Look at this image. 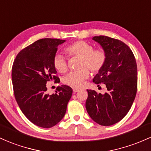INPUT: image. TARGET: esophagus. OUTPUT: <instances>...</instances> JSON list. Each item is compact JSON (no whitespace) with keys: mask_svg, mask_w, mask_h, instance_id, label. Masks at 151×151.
Masks as SVG:
<instances>
[{"mask_svg":"<svg viewBox=\"0 0 151 151\" xmlns=\"http://www.w3.org/2000/svg\"><path fill=\"white\" fill-rule=\"evenodd\" d=\"M79 90H80V89H78V88H73V92H74V93H76V92H79Z\"/></svg>","mask_w":151,"mask_h":151,"instance_id":"obj_1","label":"esophagus"}]
</instances>
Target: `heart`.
Wrapping results in <instances>:
<instances>
[{
    "mask_svg": "<svg viewBox=\"0 0 151 151\" xmlns=\"http://www.w3.org/2000/svg\"><path fill=\"white\" fill-rule=\"evenodd\" d=\"M69 57L76 56L80 57L78 68L79 70L68 74L63 82L74 88H80L84 81L89 76L88 68L94 74L102 69L107 61V54L103 49H94V46L84 41H77L69 44L64 49ZM53 65L56 70L64 74L67 72V61L61 54H57L53 58Z\"/></svg>",
    "mask_w": 151,
    "mask_h": 151,
    "instance_id": "b5f03b06",
    "label": "heart"
}]
</instances>
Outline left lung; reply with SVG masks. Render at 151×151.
Masks as SVG:
<instances>
[{
	"instance_id": "8db88e82",
	"label": "left lung",
	"mask_w": 151,
	"mask_h": 151,
	"mask_svg": "<svg viewBox=\"0 0 151 151\" xmlns=\"http://www.w3.org/2000/svg\"><path fill=\"white\" fill-rule=\"evenodd\" d=\"M92 39L100 44L107 54L105 66L94 77L93 82L105 84L107 92L102 94L87 89L86 109L94 122L110 126L127 115L135 100L136 61L129 46L118 39L105 36H94Z\"/></svg>"
}]
</instances>
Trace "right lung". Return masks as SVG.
Wrapping results in <instances>:
<instances>
[{"instance_id":"obj_1","label":"right lung","mask_w":151,"mask_h":151,"mask_svg":"<svg viewBox=\"0 0 151 151\" xmlns=\"http://www.w3.org/2000/svg\"><path fill=\"white\" fill-rule=\"evenodd\" d=\"M58 39H42L22 49L12 67V83L16 102L24 115L34 125L44 128L62 120L72 94V89L63 84L55 94L46 93V83L59 78L53 65L58 46L65 42Z\"/></svg>"}]
</instances>
